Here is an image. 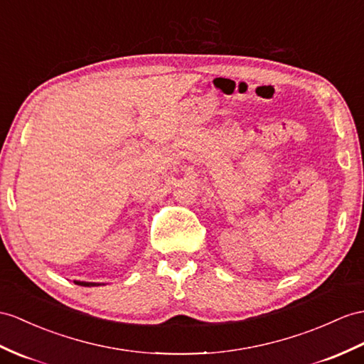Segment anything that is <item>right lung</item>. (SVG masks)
<instances>
[{
	"instance_id": "right-lung-1",
	"label": "right lung",
	"mask_w": 364,
	"mask_h": 364,
	"mask_svg": "<svg viewBox=\"0 0 364 364\" xmlns=\"http://www.w3.org/2000/svg\"><path fill=\"white\" fill-rule=\"evenodd\" d=\"M77 286H85V287H91V286H100L97 282H85V281H74Z\"/></svg>"
}]
</instances>
